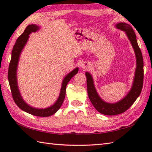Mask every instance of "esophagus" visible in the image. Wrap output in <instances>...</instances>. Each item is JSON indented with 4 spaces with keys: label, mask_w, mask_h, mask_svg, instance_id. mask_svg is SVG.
<instances>
[{
    "label": "esophagus",
    "mask_w": 152,
    "mask_h": 152,
    "mask_svg": "<svg viewBox=\"0 0 152 152\" xmlns=\"http://www.w3.org/2000/svg\"><path fill=\"white\" fill-rule=\"evenodd\" d=\"M81 66H82V69L83 70H87V69H89V64L88 63H83L81 65Z\"/></svg>",
    "instance_id": "1"
}]
</instances>
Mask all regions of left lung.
Returning a JSON list of instances; mask_svg holds the SVG:
<instances>
[{"label":"left lung","instance_id":"8db88e82","mask_svg":"<svg viewBox=\"0 0 152 152\" xmlns=\"http://www.w3.org/2000/svg\"><path fill=\"white\" fill-rule=\"evenodd\" d=\"M115 27L124 31L134 49L136 56L137 67L135 70L133 86L131 90L124 98L115 103H109L103 101L100 97L94 85V81L91 74L88 72H86L87 78V88L89 100L92 104L99 112L106 115H114L120 114L127 110L133 105L134 101L140 95L143 86L144 79V62L142 54L138 46L137 37L133 28L126 23H118Z\"/></svg>","mask_w":152,"mask_h":152}]
</instances>
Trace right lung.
Wrapping results in <instances>:
<instances>
[{
  "instance_id": "obj_1",
  "label": "right lung",
  "mask_w": 152,
  "mask_h": 152,
  "mask_svg": "<svg viewBox=\"0 0 152 152\" xmlns=\"http://www.w3.org/2000/svg\"><path fill=\"white\" fill-rule=\"evenodd\" d=\"M40 27L36 25H29L25 28L23 33L21 34L20 36L16 40L15 45L12 51V57L10 60V63L9 64L8 68V78L10 87L13 99H14L15 104L18 105L19 108L22 110L26 112L28 114H32L35 116H39V117H48L51 115L54 114L55 113L58 111V110L62 105L64 101V97L66 94V87L67 83L71 80V78L74 77V75L78 72V68L76 67L72 71H71L67 75L64 77L62 85H61V91L59 97H58L57 101L51 105L50 107L46 108H37L32 107L28 105L26 102H25L23 99L22 98L21 93L19 92L18 85V80H17V69L19 63V57L21 51L25 47V44H27L29 34L32 32H36L39 30Z\"/></svg>"
}]
</instances>
